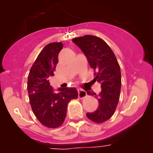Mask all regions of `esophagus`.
Instances as JSON below:
<instances>
[{"mask_svg":"<svg viewBox=\"0 0 153 153\" xmlns=\"http://www.w3.org/2000/svg\"><path fill=\"white\" fill-rule=\"evenodd\" d=\"M78 97H79L80 98H84V97L86 96V92L85 90H84V89H78Z\"/></svg>","mask_w":153,"mask_h":153,"instance_id":"obj_1","label":"esophagus"}]
</instances>
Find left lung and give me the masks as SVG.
Returning <instances> with one entry per match:
<instances>
[{
    "mask_svg": "<svg viewBox=\"0 0 153 153\" xmlns=\"http://www.w3.org/2000/svg\"><path fill=\"white\" fill-rule=\"evenodd\" d=\"M72 41L84 52L89 66L97 72L93 81H98L101 87L98 95L93 92L99 102L98 109L95 112H87L86 116L94 122L103 123L112 116L118 104L121 86V68L114 52L101 38L86 35ZM87 94L93 95L91 92H87Z\"/></svg>",
    "mask_w": 153,
    "mask_h": 153,
    "instance_id": "1",
    "label": "left lung"
}]
</instances>
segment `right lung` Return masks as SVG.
<instances>
[{
    "label": "right lung",
    "instance_id": "right-lung-1",
    "mask_svg": "<svg viewBox=\"0 0 153 153\" xmlns=\"http://www.w3.org/2000/svg\"><path fill=\"white\" fill-rule=\"evenodd\" d=\"M62 48L61 42L47 44L38 55L28 75L27 90L31 107L38 121L49 128L58 127L63 124L68 104L78 96L76 88H58V92H55L49 84Z\"/></svg>",
    "mask_w": 153,
    "mask_h": 153
}]
</instances>
